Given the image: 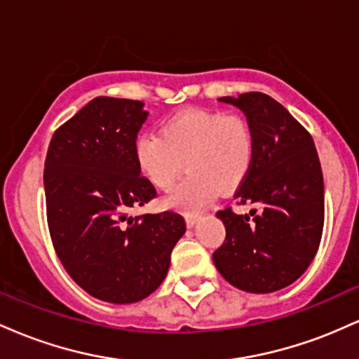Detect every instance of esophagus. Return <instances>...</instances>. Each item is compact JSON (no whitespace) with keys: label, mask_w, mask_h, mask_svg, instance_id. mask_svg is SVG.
Here are the masks:
<instances>
[{"label":"esophagus","mask_w":359,"mask_h":359,"mask_svg":"<svg viewBox=\"0 0 359 359\" xmlns=\"http://www.w3.org/2000/svg\"><path fill=\"white\" fill-rule=\"evenodd\" d=\"M199 221H201L199 214H187V216H185V222H187L189 228H194Z\"/></svg>","instance_id":"1"}]
</instances>
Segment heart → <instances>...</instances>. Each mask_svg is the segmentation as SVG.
<instances>
[{
	"label": "heart",
	"mask_w": 359,
	"mask_h": 359,
	"mask_svg": "<svg viewBox=\"0 0 359 359\" xmlns=\"http://www.w3.org/2000/svg\"><path fill=\"white\" fill-rule=\"evenodd\" d=\"M255 131L248 119L219 111L187 109L163 121L158 133H143L135 160L156 189L170 187L184 168L189 175L165 197L168 208L197 211L219 191H231L248 175Z\"/></svg>",
	"instance_id": "1"
}]
</instances>
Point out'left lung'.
<instances>
[{"label": "left lung", "mask_w": 359, "mask_h": 359, "mask_svg": "<svg viewBox=\"0 0 359 359\" xmlns=\"http://www.w3.org/2000/svg\"><path fill=\"white\" fill-rule=\"evenodd\" d=\"M243 111L255 131V158L234 199L250 214L217 212L226 240L212 262L231 285L270 294L309 269L324 226V179L314 140L273 97L246 93L219 97Z\"/></svg>", "instance_id": "obj_1"}]
</instances>
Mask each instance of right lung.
Returning a JSON list of instances; mask_svg holds the SVG:
<instances>
[{
	"label": "right lung",
	"instance_id": "1",
	"mask_svg": "<svg viewBox=\"0 0 359 359\" xmlns=\"http://www.w3.org/2000/svg\"><path fill=\"white\" fill-rule=\"evenodd\" d=\"M147 116L142 101L94 97L55 131L45 158L57 257L77 285L111 304H133L155 292L185 233L180 214H126L156 194L135 160Z\"/></svg>",
	"mask_w": 359,
	"mask_h": 359
}]
</instances>
